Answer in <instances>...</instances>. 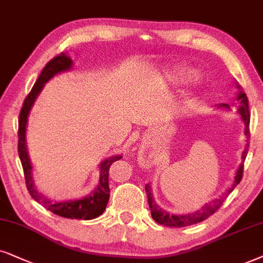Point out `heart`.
Instances as JSON below:
<instances>
[{
	"mask_svg": "<svg viewBox=\"0 0 263 263\" xmlns=\"http://www.w3.org/2000/svg\"><path fill=\"white\" fill-rule=\"evenodd\" d=\"M178 79H179V78H178V77H177V78H176V80H178Z\"/></svg>",
	"mask_w": 263,
	"mask_h": 263,
	"instance_id": "b5f03b06",
	"label": "heart"
}]
</instances>
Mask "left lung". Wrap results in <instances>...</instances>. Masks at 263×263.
I'll list each match as a JSON object with an SVG mask.
<instances>
[{"label":"left lung","mask_w":263,"mask_h":263,"mask_svg":"<svg viewBox=\"0 0 263 263\" xmlns=\"http://www.w3.org/2000/svg\"><path fill=\"white\" fill-rule=\"evenodd\" d=\"M237 87L238 89H240V85H238L237 84ZM232 106H234L237 108V111L241 115V119H243L244 124H246V136L248 138H250V128H249V125H250V111H249V103H248V97L246 93L243 92V91H239V93H238V97H237V102L233 103ZM220 107H223V108H227V109H231L230 104H221ZM248 148H249V144L247 145V148L244 149L243 152V156H241V159L243 161L246 160L247 157V154H248ZM243 168H244V164L241 163L239 168H238L237 173H236V178H234V181L232 184V186H231L227 192L225 194V196L221 198L216 199L214 203H212V204H207L204 205L201 211H197L195 213H191V214H184V215H173V214H170V213L164 212L163 209H161L159 205L156 204L155 201H154L153 198V194H152V189H150V185L146 184L145 185V191H146V195H148V202H149V208L150 211H152V216L153 219L155 220L157 223H160V225H163V226H168V227H185V226H190V225H194V223H197V222H201L203 220L208 219L209 216L214 214L215 212H218L220 207L222 205V203L225 202V199L227 198V196H229L231 192L233 191V189L237 186L238 184L240 183L241 178H243Z\"/></svg>","instance_id":"obj_1"}]
</instances>
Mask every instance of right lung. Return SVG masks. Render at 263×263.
Here are the masks:
<instances>
[{
	"mask_svg": "<svg viewBox=\"0 0 263 263\" xmlns=\"http://www.w3.org/2000/svg\"><path fill=\"white\" fill-rule=\"evenodd\" d=\"M72 60L64 52L56 55L50 61L45 65V67L42 69L40 77L34 83L30 93L26 96L24 101L22 110L19 115V129H17V153H19L20 161L24 170V177H25L26 187L29 190L31 197L34 201H37L40 204L43 205L45 209L54 213L56 215H60L62 218L67 219H79V220H91L102 214L104 209L107 207L108 199H109V183H108V177H109V168L111 163L115 161L122 159V156H113L109 159L104 160L101 163L100 170V183L93 192L86 197L82 199H76V201H65V202H51L44 197L43 195L38 194V191L33 186L32 174H31V167L29 155L26 150V124H27V115H29L31 107L33 106L34 100L43 89V85L49 79L52 78L55 74L62 71H67L71 68Z\"/></svg>",
	"mask_w": 263,
	"mask_h": 263,
	"instance_id": "add662e5",
	"label": "right lung"
}]
</instances>
